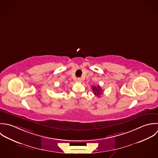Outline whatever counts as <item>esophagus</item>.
<instances>
[{
  "mask_svg": "<svg viewBox=\"0 0 158 158\" xmlns=\"http://www.w3.org/2000/svg\"><path fill=\"white\" fill-rule=\"evenodd\" d=\"M77 81H78V82H81V81H82V79H81V78H77Z\"/></svg>",
  "mask_w": 158,
  "mask_h": 158,
  "instance_id": "1",
  "label": "esophagus"
}]
</instances>
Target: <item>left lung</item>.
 Here are the masks:
<instances>
[{
	"label": "left lung",
	"mask_w": 158,
	"mask_h": 158,
	"mask_svg": "<svg viewBox=\"0 0 158 158\" xmlns=\"http://www.w3.org/2000/svg\"><path fill=\"white\" fill-rule=\"evenodd\" d=\"M93 91L94 92V95H96L97 96H99L101 94H102V89H101V88L100 87V86H98L97 87L96 86H93Z\"/></svg>",
	"instance_id": "8db88e82"
}]
</instances>
